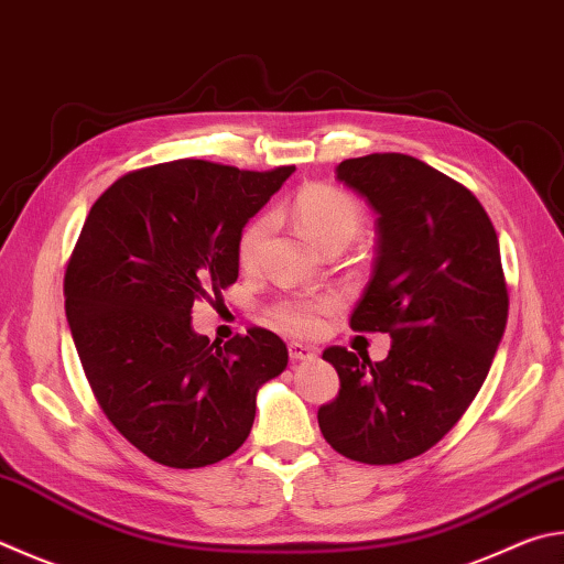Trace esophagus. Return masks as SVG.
Here are the masks:
<instances>
[{"label":"esophagus","mask_w":564,"mask_h":564,"mask_svg":"<svg viewBox=\"0 0 564 564\" xmlns=\"http://www.w3.org/2000/svg\"><path fill=\"white\" fill-rule=\"evenodd\" d=\"M289 355H291L293 362H305V360H313V357H315L317 352L313 350V347H308V345L291 343V345H289Z\"/></svg>","instance_id":"esophagus-1"}]
</instances>
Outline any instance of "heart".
Instances as JSON below:
<instances>
[{"label": "heart", "instance_id": "1", "mask_svg": "<svg viewBox=\"0 0 564 564\" xmlns=\"http://www.w3.org/2000/svg\"><path fill=\"white\" fill-rule=\"evenodd\" d=\"M291 217L313 247L323 249L327 243H343L347 247L362 227V209L350 194H345L325 184H308L291 202ZM271 231V221L265 217L253 219L243 229L239 239V259L251 265L259 259L265 237ZM335 301L330 295H315V299H293L283 301L271 311L273 321L289 333L311 335L321 327L323 315L333 311Z\"/></svg>", "mask_w": 564, "mask_h": 564}]
</instances>
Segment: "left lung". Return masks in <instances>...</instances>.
Here are the masks:
<instances>
[{"mask_svg":"<svg viewBox=\"0 0 564 564\" xmlns=\"http://www.w3.org/2000/svg\"><path fill=\"white\" fill-rule=\"evenodd\" d=\"M377 214L372 279L352 330L389 333L382 362L327 347L340 392L317 409L325 442L360 464H402L442 442L494 362L508 289L486 209L426 162L375 152L335 167Z\"/></svg>","mask_w":564,"mask_h":564,"instance_id":"8db88e82","label":"left lung"}]
</instances>
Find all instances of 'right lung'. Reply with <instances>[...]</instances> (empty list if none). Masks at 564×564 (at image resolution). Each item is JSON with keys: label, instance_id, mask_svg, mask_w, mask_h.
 Listing matches in <instances>:
<instances>
[{"label": "right lung", "instance_id": "right-lung-1", "mask_svg": "<svg viewBox=\"0 0 564 564\" xmlns=\"http://www.w3.org/2000/svg\"><path fill=\"white\" fill-rule=\"evenodd\" d=\"M293 170L162 162L112 182L80 229L64 281L80 365L112 426L162 466L231 456L289 365L263 327L209 343L192 305L239 279L241 231Z\"/></svg>", "mask_w": 564, "mask_h": 564}]
</instances>
